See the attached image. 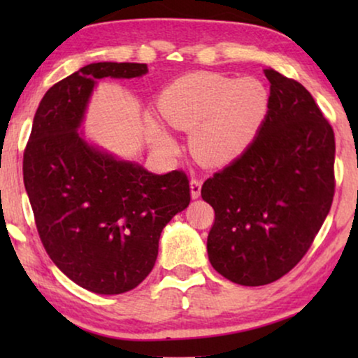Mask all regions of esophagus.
I'll return each instance as SVG.
<instances>
[{
	"label": "esophagus",
	"instance_id": "obj_1",
	"mask_svg": "<svg viewBox=\"0 0 358 358\" xmlns=\"http://www.w3.org/2000/svg\"><path fill=\"white\" fill-rule=\"evenodd\" d=\"M200 190H202V179L192 178V180H190V195H192V199L200 197Z\"/></svg>",
	"mask_w": 358,
	"mask_h": 358
}]
</instances>
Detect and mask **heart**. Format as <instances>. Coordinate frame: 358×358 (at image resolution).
<instances>
[{
  "label": "heart",
  "mask_w": 358,
  "mask_h": 358,
  "mask_svg": "<svg viewBox=\"0 0 358 358\" xmlns=\"http://www.w3.org/2000/svg\"><path fill=\"white\" fill-rule=\"evenodd\" d=\"M267 86L257 78L197 73L174 81L159 112L174 129L192 130L190 145L205 164L231 163L249 148L268 110Z\"/></svg>",
  "instance_id": "1"
}]
</instances>
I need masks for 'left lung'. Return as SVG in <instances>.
Returning <instances> with one entry per match:
<instances>
[{"label": "left lung", "instance_id": "1", "mask_svg": "<svg viewBox=\"0 0 358 358\" xmlns=\"http://www.w3.org/2000/svg\"><path fill=\"white\" fill-rule=\"evenodd\" d=\"M266 120L244 153L202 185L215 210L207 251L244 287L285 275L311 248L334 199V130L300 83L267 68Z\"/></svg>", "mask_w": 358, "mask_h": 358}]
</instances>
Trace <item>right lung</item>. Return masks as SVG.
<instances>
[{
	"mask_svg": "<svg viewBox=\"0 0 358 358\" xmlns=\"http://www.w3.org/2000/svg\"><path fill=\"white\" fill-rule=\"evenodd\" d=\"M146 71L145 63L101 62L58 81L42 97L24 150V185L43 248L68 278L101 295L148 277L161 231L190 202L184 171L148 173L78 134L97 80Z\"/></svg>",
	"mask_w": 358,
	"mask_h": 358,
	"instance_id": "add662e5",
	"label": "right lung"
}]
</instances>
